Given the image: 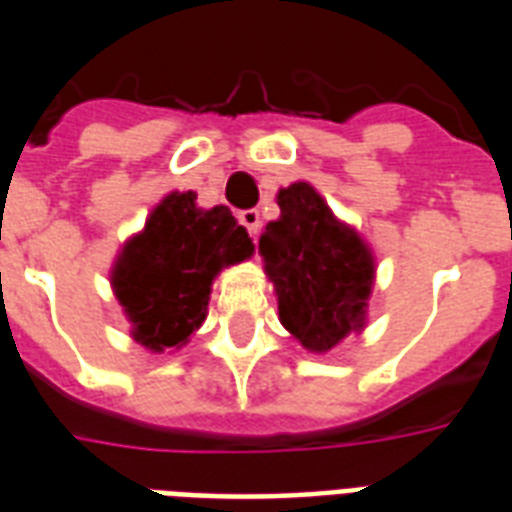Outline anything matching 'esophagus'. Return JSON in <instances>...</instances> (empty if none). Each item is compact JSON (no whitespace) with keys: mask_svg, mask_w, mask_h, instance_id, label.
I'll use <instances>...</instances> for the list:
<instances>
[{"mask_svg":"<svg viewBox=\"0 0 512 512\" xmlns=\"http://www.w3.org/2000/svg\"><path fill=\"white\" fill-rule=\"evenodd\" d=\"M239 220H242V226L249 231V236L257 239V234H260V213L257 210H242Z\"/></svg>","mask_w":512,"mask_h":512,"instance_id":"esophagus-1","label":"esophagus"}]
</instances>
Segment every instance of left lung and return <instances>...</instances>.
I'll return each instance as SVG.
<instances>
[{
    "label": "left lung",
    "instance_id": "left-lung-1",
    "mask_svg": "<svg viewBox=\"0 0 512 512\" xmlns=\"http://www.w3.org/2000/svg\"><path fill=\"white\" fill-rule=\"evenodd\" d=\"M281 215L260 236L278 321L305 350L328 352L368 323L376 255L307 181L278 189Z\"/></svg>",
    "mask_w": 512,
    "mask_h": 512
}]
</instances>
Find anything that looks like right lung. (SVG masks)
Instances as JSON below:
<instances>
[{"mask_svg":"<svg viewBox=\"0 0 512 512\" xmlns=\"http://www.w3.org/2000/svg\"><path fill=\"white\" fill-rule=\"evenodd\" d=\"M255 244L226 205H197L194 191H170L139 234L123 242L110 270L131 339L144 350H181L207 318L213 281L249 260Z\"/></svg>","mask_w":512,"mask_h":512,"instance_id":"1","label":"right lung"}]
</instances>
